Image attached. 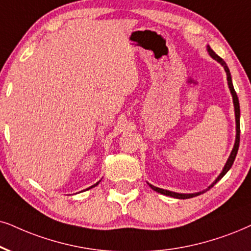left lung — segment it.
Listing matches in <instances>:
<instances>
[{
  "instance_id": "1",
  "label": "left lung",
  "mask_w": 251,
  "mask_h": 251,
  "mask_svg": "<svg viewBox=\"0 0 251 251\" xmlns=\"http://www.w3.org/2000/svg\"><path fill=\"white\" fill-rule=\"evenodd\" d=\"M207 50L208 53H210V55L213 58L214 60H217L218 62H220L221 65L224 66L225 71H226V74H227V81H228V85H229V89H230V93H231V96H233V102H234V107H235V117H236V140H235V145H234V148L233 151H231L230 153V156L228 158L226 166H225L223 173L219 175V177L217 179L214 180L213 184L210 186L208 189L213 188L214 184H217L219 180H220L223 177L226 175L227 171L230 169L231 166H233L234 161H235V157H236V154H237V151H239V146H240V104H239V98H237V95H236V91L235 89L233 87V82H231V76H230V72L229 69H228L226 62L224 61L223 59L220 58L218 54H215L214 50H211V47L208 46L207 47ZM149 186H151V189L154 190V191H156L158 193H161V195H166V196H170V197H174V198H177V199H188V198H192V197H196V196H199L201 195L202 192H198V193H189V195H186V193H176V192H173V191H168V190H163V189H160V188H156V186L151 185V184H149ZM207 189V190H208Z\"/></svg>"
}]
</instances>
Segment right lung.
Returning <instances> with one entry per match:
<instances>
[{"instance_id":"add662e5","label":"right lung","mask_w":251,"mask_h":251,"mask_svg":"<svg viewBox=\"0 0 251 251\" xmlns=\"http://www.w3.org/2000/svg\"><path fill=\"white\" fill-rule=\"evenodd\" d=\"M97 184H98V183H96V184H94V185H93V186H90V188H88L87 190H89V189H91V188H94V186H96V185H97Z\"/></svg>"}]
</instances>
